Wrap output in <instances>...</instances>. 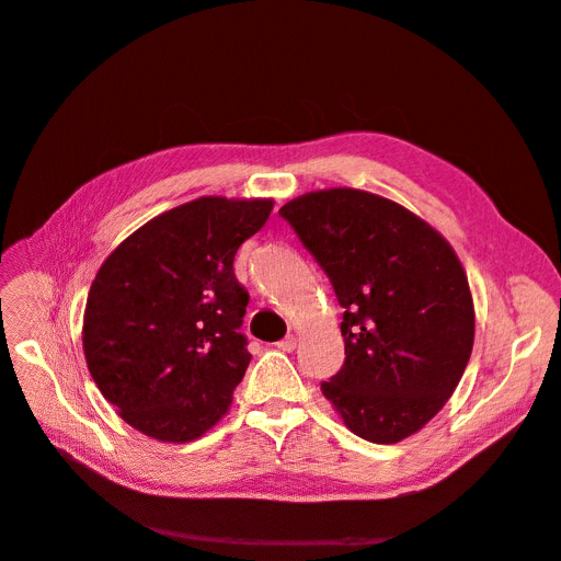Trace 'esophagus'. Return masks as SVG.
Returning a JSON list of instances; mask_svg holds the SVG:
<instances>
[{
    "instance_id": "34e87169",
    "label": "esophagus",
    "mask_w": 561,
    "mask_h": 561,
    "mask_svg": "<svg viewBox=\"0 0 561 561\" xmlns=\"http://www.w3.org/2000/svg\"><path fill=\"white\" fill-rule=\"evenodd\" d=\"M276 346H278L280 351H287V353H290V351H295V348H297V339H295V336H285L283 342H278Z\"/></svg>"
}]
</instances>
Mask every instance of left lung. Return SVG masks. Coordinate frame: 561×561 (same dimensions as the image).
<instances>
[{
  "label": "left lung",
  "mask_w": 561,
  "mask_h": 561,
  "mask_svg": "<svg viewBox=\"0 0 561 561\" xmlns=\"http://www.w3.org/2000/svg\"><path fill=\"white\" fill-rule=\"evenodd\" d=\"M344 307V367L320 390L346 428L396 445L443 410L474 342L463 264L439 231L400 203L351 186L278 210Z\"/></svg>",
  "instance_id": "left-lung-1"
}]
</instances>
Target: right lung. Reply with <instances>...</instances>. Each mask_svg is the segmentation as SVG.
I'll return each mask as SVG.
<instances>
[{
    "label": "right lung",
    "mask_w": 561,
    "mask_h": 561,
    "mask_svg": "<svg viewBox=\"0 0 561 561\" xmlns=\"http://www.w3.org/2000/svg\"><path fill=\"white\" fill-rule=\"evenodd\" d=\"M271 198L201 196L149 219L100 266L83 355L100 393L159 443H192L222 419L252 355L233 257Z\"/></svg>",
    "instance_id": "obj_1"
}]
</instances>
